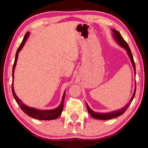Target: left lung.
<instances>
[{
  "label": "left lung",
  "instance_id": "1",
  "mask_svg": "<svg viewBox=\"0 0 148 148\" xmlns=\"http://www.w3.org/2000/svg\"><path fill=\"white\" fill-rule=\"evenodd\" d=\"M112 31H113V32H114V38H116V41L118 42V44L120 45V46H121V47H123V48H125V49L127 50V53H128L130 59H131V61L132 62V65H133V67H134V72H135V74H136V68H135V63H134V61L133 57H132V53H131V49H130L129 45L127 44L126 41H125V40L123 38V37L121 36V34H120L118 31H116V30H115V29H112ZM136 86H135L134 93H133V95H132L131 100H130L129 103L127 104L125 107L123 108L119 109V110H116V111H114V112H109V113H98V112L92 111V110H91V108H90L88 105H87V104L86 103L87 108V110H88L89 114L91 115V116L92 117H94V118H95V119H102V120L111 119L112 118H114V117H118L119 116H121L122 114H123L124 112H125V110L128 108L129 106H130V104H131V103L132 102V100H133L134 97L135 96V93H136Z\"/></svg>",
  "mask_w": 148,
  "mask_h": 148
}]
</instances>
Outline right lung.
I'll return each instance as SVG.
<instances>
[{
	"instance_id": "add662e5",
	"label": "right lung",
	"mask_w": 148,
	"mask_h": 148,
	"mask_svg": "<svg viewBox=\"0 0 148 148\" xmlns=\"http://www.w3.org/2000/svg\"><path fill=\"white\" fill-rule=\"evenodd\" d=\"M29 32H27L25 35L24 38L22 40V42L20 44L19 46L18 49L17 50L16 55V58H15V61L13 65V69H12V79H13V81H12V94H13V96L14 97L15 100L17 102V103L19 104V106L23 111L27 115H28L29 116L32 117V118L40 119V120H51V119H56L57 117H59L62 112V110H63V101L65 97V92H64L63 96H62V101L61 104L59 105V107H57V108L53 109V110H39L35 108H30L27 106L26 105H25L23 102L20 101L19 99L16 96V93L14 92V86H13V82H14V69L15 67H16V62H17V57H18V53L21 51L22 47H23L25 43L27 37L29 36Z\"/></svg>"
}]
</instances>
